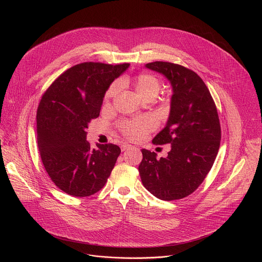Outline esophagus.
Masks as SVG:
<instances>
[{"label": "esophagus", "mask_w": 262, "mask_h": 262, "mask_svg": "<svg viewBox=\"0 0 262 262\" xmlns=\"http://www.w3.org/2000/svg\"><path fill=\"white\" fill-rule=\"evenodd\" d=\"M129 148H132V145H130V144H128V143H123V144L121 145V150H122V151L128 150Z\"/></svg>", "instance_id": "esophagus-1"}]
</instances>
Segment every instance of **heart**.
I'll return each mask as SVG.
<instances>
[{"instance_id": "heart-1", "label": "heart", "mask_w": 262, "mask_h": 262, "mask_svg": "<svg viewBox=\"0 0 262 262\" xmlns=\"http://www.w3.org/2000/svg\"><path fill=\"white\" fill-rule=\"evenodd\" d=\"M134 87L137 93L142 98L146 99L148 97H155L158 94L160 90V82L152 74L141 73L134 80ZM119 89V82H114L108 87L105 93V99L110 100L114 98L118 94ZM155 127V121L148 117H140L133 120H127L121 124L123 134L130 140L142 139L147 133L152 130Z\"/></svg>"}]
</instances>
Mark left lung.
Returning a JSON list of instances; mask_svg holds the SVG:
<instances>
[{"instance_id": "obj_1", "label": "left lung", "mask_w": 262, "mask_h": 262, "mask_svg": "<svg viewBox=\"0 0 262 262\" xmlns=\"http://www.w3.org/2000/svg\"><path fill=\"white\" fill-rule=\"evenodd\" d=\"M145 67L164 76L171 85L170 113L154 138L170 144L167 158L142 149L139 173L143 185L161 200L182 199L198 189L216 158L221 127L215 104L198 74L181 65L157 61Z\"/></svg>"}]
</instances>
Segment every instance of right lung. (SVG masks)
I'll use <instances>...</instances> for the list:
<instances>
[{"label":"right lung","instance_id":"right-lung-1","mask_svg":"<svg viewBox=\"0 0 262 262\" xmlns=\"http://www.w3.org/2000/svg\"><path fill=\"white\" fill-rule=\"evenodd\" d=\"M128 63L74 65L50 86L37 110V143L52 181L64 193L87 197L103 188L121 152L114 144L87 141L89 122L99 116L103 97Z\"/></svg>","mask_w":262,"mask_h":262}]
</instances>
